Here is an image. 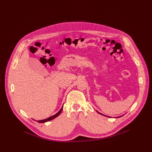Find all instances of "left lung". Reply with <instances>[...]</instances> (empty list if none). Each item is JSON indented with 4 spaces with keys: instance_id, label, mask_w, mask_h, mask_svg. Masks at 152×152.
<instances>
[{
    "instance_id": "obj_1",
    "label": "left lung",
    "mask_w": 152,
    "mask_h": 152,
    "mask_svg": "<svg viewBox=\"0 0 152 152\" xmlns=\"http://www.w3.org/2000/svg\"><path fill=\"white\" fill-rule=\"evenodd\" d=\"M97 113H99V114H102V115H103V114H101V113H99V112H97ZM121 117V116H119V117Z\"/></svg>"
}]
</instances>
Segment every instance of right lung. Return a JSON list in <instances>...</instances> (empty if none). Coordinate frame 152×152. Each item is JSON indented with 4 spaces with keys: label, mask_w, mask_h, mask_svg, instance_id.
<instances>
[{
    "label": "right lung",
    "mask_w": 152,
    "mask_h": 152,
    "mask_svg": "<svg viewBox=\"0 0 152 152\" xmlns=\"http://www.w3.org/2000/svg\"><path fill=\"white\" fill-rule=\"evenodd\" d=\"M62 107H63V106H62ZM62 107H61V109L59 110V111L58 113H56L55 115H53V116H52V117H49V118H46V119L42 120H38V121H38V123H45V122L49 121H50V120H52V119L56 118V117H58V116L61 114V111H62Z\"/></svg>",
    "instance_id": "1"
}]
</instances>
